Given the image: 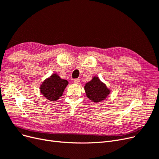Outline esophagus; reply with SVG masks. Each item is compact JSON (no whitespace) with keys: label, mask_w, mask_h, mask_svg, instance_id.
<instances>
[{"label":"esophagus","mask_w":159,"mask_h":159,"mask_svg":"<svg viewBox=\"0 0 159 159\" xmlns=\"http://www.w3.org/2000/svg\"><path fill=\"white\" fill-rule=\"evenodd\" d=\"M80 79H74V82L75 83V84H78L79 83H80Z\"/></svg>","instance_id":"obj_1"}]
</instances>
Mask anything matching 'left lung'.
Segmentation results:
<instances>
[{"mask_svg": "<svg viewBox=\"0 0 159 159\" xmlns=\"http://www.w3.org/2000/svg\"><path fill=\"white\" fill-rule=\"evenodd\" d=\"M85 91L87 97L93 102L103 100L109 94V90L97 77H94L85 84Z\"/></svg>", "mask_w": 159, "mask_h": 159, "instance_id": "1", "label": "left lung"}]
</instances>
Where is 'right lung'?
Here are the masks:
<instances>
[{
	"label": "right lung",
	"mask_w": 159,
	"mask_h": 159,
	"mask_svg": "<svg viewBox=\"0 0 159 159\" xmlns=\"http://www.w3.org/2000/svg\"><path fill=\"white\" fill-rule=\"evenodd\" d=\"M68 84V81L61 79L56 74H53L42 83L40 91L47 99L55 102L62 96Z\"/></svg>",
	"instance_id": "1"
}]
</instances>
